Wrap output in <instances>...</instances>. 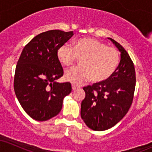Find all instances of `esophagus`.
<instances>
[{"label":"esophagus","mask_w":152,"mask_h":152,"mask_svg":"<svg viewBox=\"0 0 152 152\" xmlns=\"http://www.w3.org/2000/svg\"><path fill=\"white\" fill-rule=\"evenodd\" d=\"M78 88H79V87H78V86H76V85H74V84H72V90L73 91H75V90L78 89Z\"/></svg>","instance_id":"esophagus-1"}]
</instances>
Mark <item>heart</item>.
<instances>
[{"instance_id": "heart-1", "label": "heart", "mask_w": 152, "mask_h": 152, "mask_svg": "<svg viewBox=\"0 0 152 152\" xmlns=\"http://www.w3.org/2000/svg\"><path fill=\"white\" fill-rule=\"evenodd\" d=\"M57 58L64 66H70L81 58V66L64 73L66 81L77 85L89 78L96 83L106 81L114 74L120 62L117 50L92 38H79L73 46L61 45L57 50Z\"/></svg>"}]
</instances>
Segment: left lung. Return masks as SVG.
Returning a JSON list of instances; mask_svg holds the SVG:
<instances>
[{
	"label": "left lung",
	"instance_id": "obj_1",
	"mask_svg": "<svg viewBox=\"0 0 152 152\" xmlns=\"http://www.w3.org/2000/svg\"><path fill=\"white\" fill-rule=\"evenodd\" d=\"M108 38L121 53L119 65L109 79L83 88L86 96L81 116L94 131L107 130L121 121L132 105L135 89V69L129 55L119 43Z\"/></svg>",
	"mask_w": 152,
	"mask_h": 152
}]
</instances>
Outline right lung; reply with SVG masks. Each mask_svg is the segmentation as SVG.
<instances>
[{"label": "right lung", "mask_w": 152, "mask_h": 152, "mask_svg": "<svg viewBox=\"0 0 152 152\" xmlns=\"http://www.w3.org/2000/svg\"><path fill=\"white\" fill-rule=\"evenodd\" d=\"M73 31L51 30L35 36L22 50L14 77L15 95L26 114L44 121L59 114L70 83L56 81L64 74L57 50L72 37Z\"/></svg>", "instance_id": "1"}]
</instances>
